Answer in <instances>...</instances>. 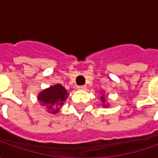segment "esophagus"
Returning <instances> with one entry per match:
<instances>
[{
  "mask_svg": "<svg viewBox=\"0 0 158 158\" xmlns=\"http://www.w3.org/2000/svg\"><path fill=\"white\" fill-rule=\"evenodd\" d=\"M86 88H87V87H86L85 85H81V86H78V87H77V89H80V90H84V89H86Z\"/></svg>",
  "mask_w": 158,
  "mask_h": 158,
  "instance_id": "obj_1",
  "label": "esophagus"
}]
</instances>
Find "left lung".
Segmentation results:
<instances>
[{"label":"left lung","instance_id":"1","mask_svg":"<svg viewBox=\"0 0 158 158\" xmlns=\"http://www.w3.org/2000/svg\"><path fill=\"white\" fill-rule=\"evenodd\" d=\"M100 100L102 101V103H103V106H104V107H107V106H108V105L106 104V98H105L104 94H103V96H101L100 97Z\"/></svg>","mask_w":158,"mask_h":158}]
</instances>
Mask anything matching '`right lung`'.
Returning a JSON list of instances; mask_svg holds the SVG:
<instances>
[{
    "label": "right lung",
    "instance_id": "1",
    "mask_svg": "<svg viewBox=\"0 0 158 158\" xmlns=\"http://www.w3.org/2000/svg\"><path fill=\"white\" fill-rule=\"evenodd\" d=\"M69 97V93L61 84H56L42 90L38 96L41 106H46L50 113H57Z\"/></svg>",
    "mask_w": 158,
    "mask_h": 158
}]
</instances>
